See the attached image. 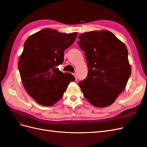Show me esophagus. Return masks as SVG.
Instances as JSON below:
<instances>
[{"label":"esophagus","mask_w":147,"mask_h":147,"mask_svg":"<svg viewBox=\"0 0 147 147\" xmlns=\"http://www.w3.org/2000/svg\"><path fill=\"white\" fill-rule=\"evenodd\" d=\"M73 75L74 76L75 78H76V80H77L78 79V77H77V74H76V73H75V74H73Z\"/></svg>","instance_id":"obj_1"}]
</instances>
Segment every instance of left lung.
Listing matches in <instances>:
<instances>
[{
    "mask_svg": "<svg viewBox=\"0 0 147 147\" xmlns=\"http://www.w3.org/2000/svg\"><path fill=\"white\" fill-rule=\"evenodd\" d=\"M78 39L88 68L87 78L78 83L84 96L95 107L112 105L131 75L126 45L108 30L85 32Z\"/></svg>",
    "mask_w": 147,
    "mask_h": 147,
    "instance_id": "1",
    "label": "left lung"
}]
</instances>
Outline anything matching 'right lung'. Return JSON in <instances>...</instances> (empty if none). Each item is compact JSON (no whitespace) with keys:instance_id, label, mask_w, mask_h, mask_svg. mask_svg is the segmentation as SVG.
Returning a JSON list of instances; mask_svg holds the SVG:
<instances>
[{"instance_id":"obj_1","label":"right lung","mask_w":147,"mask_h":147,"mask_svg":"<svg viewBox=\"0 0 147 147\" xmlns=\"http://www.w3.org/2000/svg\"><path fill=\"white\" fill-rule=\"evenodd\" d=\"M77 32L60 33L44 28L27 38L19 60L24 88L38 104L51 106L61 99L75 77L57 66L63 62V52L74 42Z\"/></svg>"}]
</instances>
